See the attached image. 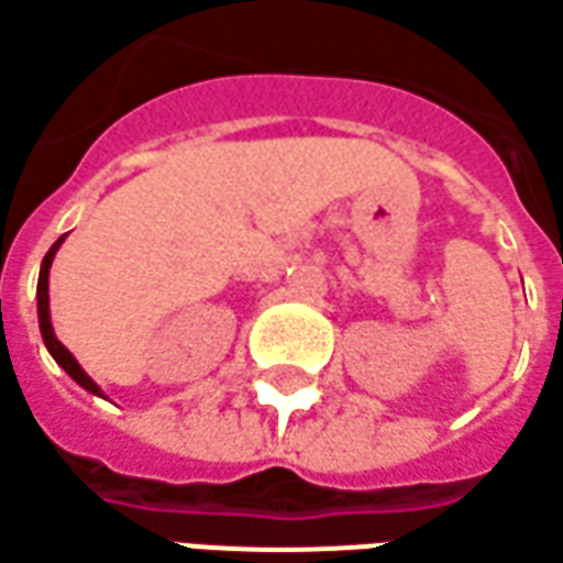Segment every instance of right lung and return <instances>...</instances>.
Here are the masks:
<instances>
[{"instance_id": "1", "label": "right lung", "mask_w": 563, "mask_h": 563, "mask_svg": "<svg viewBox=\"0 0 563 563\" xmlns=\"http://www.w3.org/2000/svg\"><path fill=\"white\" fill-rule=\"evenodd\" d=\"M60 243H64V236L57 240L52 250L45 252V258H42V267H40V286H36V301H40V330H42V342L48 347V354L55 357L57 366L67 373V376L76 382V385H82L89 394H98V397H104L101 388H98V382H91V376L76 363L67 347L57 342L55 330H52V313H48V271H52V262H55V252L60 250Z\"/></svg>"}]
</instances>
